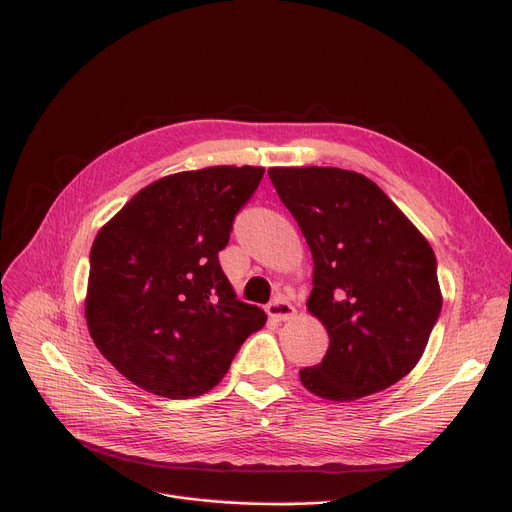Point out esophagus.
<instances>
[{
	"instance_id": "obj_1",
	"label": "esophagus",
	"mask_w": 512,
	"mask_h": 512,
	"mask_svg": "<svg viewBox=\"0 0 512 512\" xmlns=\"http://www.w3.org/2000/svg\"><path fill=\"white\" fill-rule=\"evenodd\" d=\"M265 311H267V315L274 317L276 321H286V319H290L294 315V307L284 297V294H276V297L270 301V305L265 307Z\"/></svg>"
}]
</instances>
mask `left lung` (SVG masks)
Returning <instances> with one entry per match:
<instances>
[{
    "mask_svg": "<svg viewBox=\"0 0 512 512\" xmlns=\"http://www.w3.org/2000/svg\"><path fill=\"white\" fill-rule=\"evenodd\" d=\"M270 180L313 255L309 311L326 326V357L301 369L328 400L386 390L417 365L442 297L429 242L363 174L272 168Z\"/></svg>",
    "mask_w": 512,
    "mask_h": 512,
    "instance_id": "obj_1",
    "label": "left lung"
}]
</instances>
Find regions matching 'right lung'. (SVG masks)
I'll use <instances>...</instances> for the list:
<instances>
[{
    "label": "right lung",
    "mask_w": 512,
    "mask_h": 512,
    "mask_svg": "<svg viewBox=\"0 0 512 512\" xmlns=\"http://www.w3.org/2000/svg\"><path fill=\"white\" fill-rule=\"evenodd\" d=\"M263 168L215 166L149 184L91 247L87 324L99 353L157 396L218 384L265 313L240 303L220 265Z\"/></svg>",
    "instance_id": "1"
}]
</instances>
